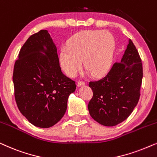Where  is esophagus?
Masks as SVG:
<instances>
[{
    "instance_id": "34e87169",
    "label": "esophagus",
    "mask_w": 157,
    "mask_h": 157,
    "mask_svg": "<svg viewBox=\"0 0 157 157\" xmlns=\"http://www.w3.org/2000/svg\"><path fill=\"white\" fill-rule=\"evenodd\" d=\"M83 85H85V82L83 81H78V82H77V86H83Z\"/></svg>"
}]
</instances>
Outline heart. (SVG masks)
<instances>
[{"label":"heart","mask_w":157,"mask_h":157,"mask_svg":"<svg viewBox=\"0 0 157 157\" xmlns=\"http://www.w3.org/2000/svg\"><path fill=\"white\" fill-rule=\"evenodd\" d=\"M115 48V39L109 32H81L61 48V66L68 76L74 77L82 69L83 60L85 68L93 76H101L110 68Z\"/></svg>","instance_id":"obj_1"}]
</instances>
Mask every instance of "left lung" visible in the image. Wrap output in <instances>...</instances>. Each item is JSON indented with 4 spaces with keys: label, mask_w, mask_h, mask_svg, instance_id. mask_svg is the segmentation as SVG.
Listing matches in <instances>:
<instances>
[{
    "label": "left lung",
    "mask_w": 157,
    "mask_h": 157,
    "mask_svg": "<svg viewBox=\"0 0 157 157\" xmlns=\"http://www.w3.org/2000/svg\"><path fill=\"white\" fill-rule=\"evenodd\" d=\"M143 67L131 40L120 62L102 78L90 81L93 97L88 105L91 117L101 125L115 126L129 117L140 98Z\"/></svg>",
    "instance_id": "obj_1"
}]
</instances>
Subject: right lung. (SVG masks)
Segmentation results:
<instances>
[{"label": "right lung", "mask_w": 157, "mask_h": 157, "mask_svg": "<svg viewBox=\"0 0 157 157\" xmlns=\"http://www.w3.org/2000/svg\"><path fill=\"white\" fill-rule=\"evenodd\" d=\"M13 81L19 111L32 125L42 128L60 121L68 96L76 89L75 81L61 71L57 48L47 30L33 34L21 47Z\"/></svg>", "instance_id": "obj_1"}]
</instances>
